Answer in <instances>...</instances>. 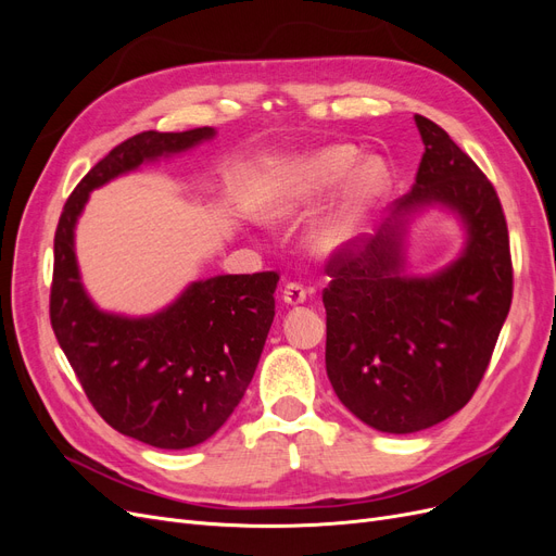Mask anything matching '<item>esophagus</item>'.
I'll return each mask as SVG.
<instances>
[{"mask_svg": "<svg viewBox=\"0 0 556 556\" xmlns=\"http://www.w3.org/2000/svg\"><path fill=\"white\" fill-rule=\"evenodd\" d=\"M306 296H308V292H306V288H304V285H301V282H288V285H285L282 301H285V304H288V306L304 304Z\"/></svg>", "mask_w": 556, "mask_h": 556, "instance_id": "obj_1", "label": "esophagus"}]
</instances>
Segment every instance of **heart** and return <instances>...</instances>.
I'll list each match as a JSON object with an SVG mask.
<instances>
[{"label": "heart", "mask_w": 556, "mask_h": 556, "mask_svg": "<svg viewBox=\"0 0 556 556\" xmlns=\"http://www.w3.org/2000/svg\"><path fill=\"white\" fill-rule=\"evenodd\" d=\"M344 188L319 217L311 245L323 257L339 255L359 239L368 217L392 190V174L378 157L362 162L355 146L336 143L271 162L255 197V213L266 223H285L313 211Z\"/></svg>", "instance_id": "heart-1"}]
</instances>
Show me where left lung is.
<instances>
[{"label": "left lung", "instance_id": "8db88e82", "mask_svg": "<svg viewBox=\"0 0 556 556\" xmlns=\"http://www.w3.org/2000/svg\"><path fill=\"white\" fill-rule=\"evenodd\" d=\"M425 143L415 185L378 233L331 255L327 376L343 406L384 433H415L478 390L513 301L508 225L494 185L447 131L415 115ZM429 205L467 231L463 255L431 277L405 274V231Z\"/></svg>", "mask_w": 556, "mask_h": 556}]
</instances>
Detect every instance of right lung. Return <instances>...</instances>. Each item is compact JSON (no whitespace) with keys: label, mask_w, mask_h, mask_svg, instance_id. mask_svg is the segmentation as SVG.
Masks as SVG:
<instances>
[{"label":"right lung","mask_w":556,"mask_h":556,"mask_svg":"<svg viewBox=\"0 0 556 556\" xmlns=\"http://www.w3.org/2000/svg\"><path fill=\"white\" fill-rule=\"evenodd\" d=\"M213 127L141 131L115 146L66 199L55 231L50 325L94 410L160 450L204 443L239 406L276 315V271L194 280L143 317L106 313L83 288L74 231L90 192L211 141Z\"/></svg>","instance_id":"1"}]
</instances>
